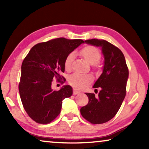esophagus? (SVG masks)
Masks as SVG:
<instances>
[{
    "mask_svg": "<svg viewBox=\"0 0 149 149\" xmlns=\"http://www.w3.org/2000/svg\"><path fill=\"white\" fill-rule=\"evenodd\" d=\"M79 93H80V91L77 90V89H73V94L77 95V94H79Z\"/></svg>",
    "mask_w": 149,
    "mask_h": 149,
    "instance_id": "esophagus-1",
    "label": "esophagus"
}]
</instances>
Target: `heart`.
I'll use <instances>...</instances> for the list:
<instances>
[{
	"instance_id": "1",
	"label": "heart",
	"mask_w": 149,
	"mask_h": 149,
	"mask_svg": "<svg viewBox=\"0 0 149 149\" xmlns=\"http://www.w3.org/2000/svg\"><path fill=\"white\" fill-rule=\"evenodd\" d=\"M81 54L87 63L95 64L100 59L101 55L98 49L93 46H87L81 50ZM74 59L73 54H70L66 57L64 61L65 70L69 71L72 68V63ZM92 77L90 74H83L74 73L68 77V82L73 87L77 89H83L92 81Z\"/></svg>"
}]
</instances>
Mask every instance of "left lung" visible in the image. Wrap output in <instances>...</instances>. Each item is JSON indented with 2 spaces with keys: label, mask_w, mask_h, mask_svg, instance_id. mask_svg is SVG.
<instances>
[{
  "label": "left lung",
  "mask_w": 149,
  "mask_h": 149,
  "mask_svg": "<svg viewBox=\"0 0 149 149\" xmlns=\"http://www.w3.org/2000/svg\"><path fill=\"white\" fill-rule=\"evenodd\" d=\"M85 43L100 47L104 56L102 72L93 85L100 88L98 96L85 93L89 98L86 106L81 107V114L93 124L109 121L117 113L126 94L129 71L124 55L117 47L107 40L90 39Z\"/></svg>",
  "instance_id": "8db88e82"
}]
</instances>
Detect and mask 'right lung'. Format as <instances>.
Segmentation results:
<instances>
[{"label":"right lung","instance_id":"add662e5","mask_svg":"<svg viewBox=\"0 0 149 149\" xmlns=\"http://www.w3.org/2000/svg\"><path fill=\"white\" fill-rule=\"evenodd\" d=\"M82 43L81 39L55 38L36 44L24 60L19 84L20 98L26 113L36 123L52 122L60 113L63 100L72 95L70 85L54 91L52 84L64 72L66 57Z\"/></svg>","mask_w":149,"mask_h":149}]
</instances>
